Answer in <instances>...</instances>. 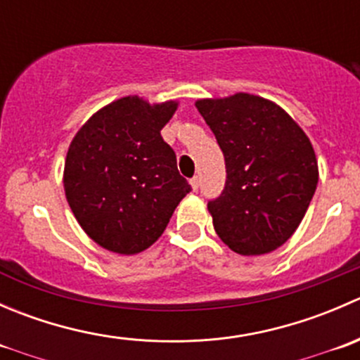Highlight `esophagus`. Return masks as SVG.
Returning a JSON list of instances; mask_svg holds the SVG:
<instances>
[{
    "instance_id": "obj_1",
    "label": "esophagus",
    "mask_w": 360,
    "mask_h": 360,
    "mask_svg": "<svg viewBox=\"0 0 360 360\" xmlns=\"http://www.w3.org/2000/svg\"><path fill=\"white\" fill-rule=\"evenodd\" d=\"M190 184H191V190L197 191V190H198V186H200V179H198V176L191 177V179H190Z\"/></svg>"
}]
</instances>
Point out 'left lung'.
<instances>
[{
    "instance_id": "left-lung-1",
    "label": "left lung",
    "mask_w": 360,
    "mask_h": 360,
    "mask_svg": "<svg viewBox=\"0 0 360 360\" xmlns=\"http://www.w3.org/2000/svg\"><path fill=\"white\" fill-rule=\"evenodd\" d=\"M224 155L226 184L207 203L221 240L261 256L292 237L319 183L314 146L278 104L238 92L195 103Z\"/></svg>"
}]
</instances>
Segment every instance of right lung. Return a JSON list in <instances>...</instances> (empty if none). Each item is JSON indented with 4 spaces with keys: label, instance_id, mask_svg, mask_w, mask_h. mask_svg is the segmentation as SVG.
Instances as JSON below:
<instances>
[{
    "label": "right lung",
    "instance_id": "obj_1",
    "mask_svg": "<svg viewBox=\"0 0 360 360\" xmlns=\"http://www.w3.org/2000/svg\"><path fill=\"white\" fill-rule=\"evenodd\" d=\"M177 104L122 97L94 112L72 137L64 191L79 226L101 248L125 256L146 250L191 191L160 136Z\"/></svg>",
    "mask_w": 360,
    "mask_h": 360
}]
</instances>
